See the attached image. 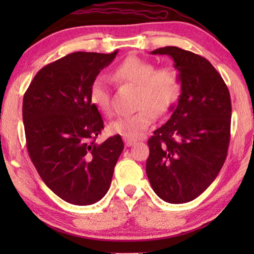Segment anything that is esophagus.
<instances>
[{
	"label": "esophagus",
	"mask_w": 254,
	"mask_h": 254,
	"mask_svg": "<svg viewBox=\"0 0 254 254\" xmlns=\"http://www.w3.org/2000/svg\"><path fill=\"white\" fill-rule=\"evenodd\" d=\"M124 142H125V144H126V147H131V145H134L135 143H136V141L130 140V138H124Z\"/></svg>",
	"instance_id": "1"
}]
</instances>
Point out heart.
<instances>
[{
    "instance_id": "heart-1",
    "label": "heart",
    "mask_w": 254,
    "mask_h": 254,
    "mask_svg": "<svg viewBox=\"0 0 254 254\" xmlns=\"http://www.w3.org/2000/svg\"><path fill=\"white\" fill-rule=\"evenodd\" d=\"M113 76L118 81L131 83L137 88V106L141 109L134 114L117 118L110 124V130L125 138L136 140L143 136L156 120V113H168L182 95V79L175 68L156 69L152 62L137 57L125 59L114 69ZM89 98L99 112L111 114L112 103L107 76L100 74L93 78Z\"/></svg>"
}]
</instances>
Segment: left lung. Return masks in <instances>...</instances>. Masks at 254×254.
Instances as JSON below:
<instances>
[{
	"label": "left lung",
	"mask_w": 254,
	"mask_h": 254,
	"mask_svg": "<svg viewBox=\"0 0 254 254\" xmlns=\"http://www.w3.org/2000/svg\"><path fill=\"white\" fill-rule=\"evenodd\" d=\"M151 54L172 59L182 79V95L171 118L149 138L145 171L162 200L186 203L208 189L227 158L230 93L216 69L200 55L175 46Z\"/></svg>",
	"instance_id": "obj_1"
}]
</instances>
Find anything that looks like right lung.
Listing matches in <instances>:
<instances>
[{"mask_svg": "<svg viewBox=\"0 0 254 254\" xmlns=\"http://www.w3.org/2000/svg\"><path fill=\"white\" fill-rule=\"evenodd\" d=\"M75 52L41 68L23 99L30 158L48 189L77 206L99 201L124 150L120 135L97 143L104 121L89 98L91 82L117 57Z\"/></svg>", "mask_w": 254, "mask_h": 254, "instance_id": "add662e5", "label": "right lung"}]
</instances>
